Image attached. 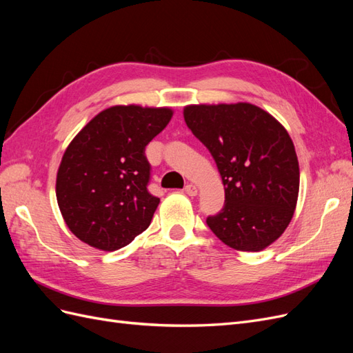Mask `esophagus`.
Instances as JSON below:
<instances>
[{"instance_id": "34e87169", "label": "esophagus", "mask_w": 353, "mask_h": 353, "mask_svg": "<svg viewBox=\"0 0 353 353\" xmlns=\"http://www.w3.org/2000/svg\"><path fill=\"white\" fill-rule=\"evenodd\" d=\"M184 191H185V194H188V196H197V187L196 185H193V184H187L185 187H184Z\"/></svg>"}]
</instances>
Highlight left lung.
Returning a JSON list of instances; mask_svg holds the SVG:
<instances>
[{"instance_id": "8db88e82", "label": "left lung", "mask_w": 353, "mask_h": 353, "mask_svg": "<svg viewBox=\"0 0 353 353\" xmlns=\"http://www.w3.org/2000/svg\"><path fill=\"white\" fill-rule=\"evenodd\" d=\"M187 126L215 159L225 205L206 218L230 248L259 252L290 223L299 194V162L290 135L249 103L187 105Z\"/></svg>"}]
</instances>
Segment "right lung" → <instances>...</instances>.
Masks as SVG:
<instances>
[{
  "mask_svg": "<svg viewBox=\"0 0 353 353\" xmlns=\"http://www.w3.org/2000/svg\"><path fill=\"white\" fill-rule=\"evenodd\" d=\"M170 109L114 105L83 126L63 154L56 194L69 230L100 250H117L148 228L160 199L148 191L145 147Z\"/></svg>",
  "mask_w": 353,
  "mask_h": 353,
  "instance_id": "right-lung-1",
  "label": "right lung"
}]
</instances>
